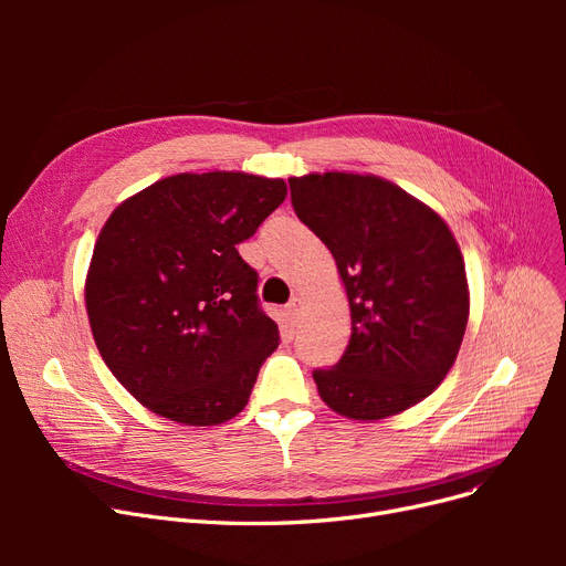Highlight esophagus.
<instances>
[{
    "label": "esophagus",
    "instance_id": "34e87169",
    "mask_svg": "<svg viewBox=\"0 0 566 566\" xmlns=\"http://www.w3.org/2000/svg\"><path fill=\"white\" fill-rule=\"evenodd\" d=\"M286 316L293 325L301 321V316H303V301L301 298H291V303L286 305Z\"/></svg>",
    "mask_w": 566,
    "mask_h": 566
}]
</instances>
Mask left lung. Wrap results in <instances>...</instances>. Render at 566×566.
<instances>
[{
	"mask_svg": "<svg viewBox=\"0 0 566 566\" xmlns=\"http://www.w3.org/2000/svg\"><path fill=\"white\" fill-rule=\"evenodd\" d=\"M293 211L337 261L350 339L314 369L321 399L350 420H382L429 397L452 369L468 323V282L452 231L378 176L289 178Z\"/></svg>",
	"mask_w": 566,
	"mask_h": 566,
	"instance_id": "1",
	"label": "left lung"
}]
</instances>
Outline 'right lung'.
Wrapping results in <instances>:
<instances>
[{
    "mask_svg": "<svg viewBox=\"0 0 566 566\" xmlns=\"http://www.w3.org/2000/svg\"><path fill=\"white\" fill-rule=\"evenodd\" d=\"M284 197L282 178L176 174L105 222L86 275V314L105 365L148 410L211 427L245 408L280 331L235 245Z\"/></svg>",
    "mask_w": 566,
    "mask_h": 566,
    "instance_id": "right-lung-1",
    "label": "right lung"
}]
</instances>
